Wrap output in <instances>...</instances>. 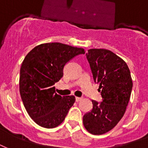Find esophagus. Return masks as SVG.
<instances>
[{
	"instance_id": "esophagus-1",
	"label": "esophagus",
	"mask_w": 148,
	"mask_h": 148,
	"mask_svg": "<svg viewBox=\"0 0 148 148\" xmlns=\"http://www.w3.org/2000/svg\"><path fill=\"white\" fill-rule=\"evenodd\" d=\"M75 100H76L77 102H78V101H81V100H82V97H75Z\"/></svg>"
}]
</instances>
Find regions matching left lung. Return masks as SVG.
Returning <instances> with one entry per match:
<instances>
[{"label":"left lung","instance_id":"obj_1","mask_svg":"<svg viewBox=\"0 0 148 148\" xmlns=\"http://www.w3.org/2000/svg\"><path fill=\"white\" fill-rule=\"evenodd\" d=\"M86 57L102 101L93 100L92 110L84 115L83 124L89 133L100 135L114 128L124 116L133 83L125 61L112 51L90 49Z\"/></svg>","mask_w":148,"mask_h":148}]
</instances>
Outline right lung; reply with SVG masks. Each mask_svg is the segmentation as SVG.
I'll return each mask as SVG.
<instances>
[{
	"label": "right lung",
	"mask_w": 148,
	"mask_h": 148,
	"mask_svg": "<svg viewBox=\"0 0 148 148\" xmlns=\"http://www.w3.org/2000/svg\"><path fill=\"white\" fill-rule=\"evenodd\" d=\"M84 53L83 48L55 42L38 45L25 57L20 71V94L27 112L39 126L53 128L64 121L75 97L58 95L53 84L64 75L65 64Z\"/></svg>",
	"instance_id": "right-lung-1"
}]
</instances>
